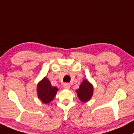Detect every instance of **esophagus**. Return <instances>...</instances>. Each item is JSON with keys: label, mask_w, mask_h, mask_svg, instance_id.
<instances>
[{"label": "esophagus", "mask_w": 134, "mask_h": 134, "mask_svg": "<svg viewBox=\"0 0 134 134\" xmlns=\"http://www.w3.org/2000/svg\"><path fill=\"white\" fill-rule=\"evenodd\" d=\"M63 88L65 89H69L70 88V84L69 83H64L63 84Z\"/></svg>", "instance_id": "1"}]
</instances>
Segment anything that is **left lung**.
Returning <instances> with one entry per match:
<instances>
[{
  "label": "left lung",
  "instance_id": "obj_1",
  "mask_svg": "<svg viewBox=\"0 0 134 134\" xmlns=\"http://www.w3.org/2000/svg\"><path fill=\"white\" fill-rule=\"evenodd\" d=\"M76 93L80 101L86 102L90 99L93 94V86L86 80H83L79 90H76Z\"/></svg>",
  "mask_w": 134,
  "mask_h": 134
}]
</instances>
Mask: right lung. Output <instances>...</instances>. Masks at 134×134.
Instances as JSON below:
<instances>
[{
	"label": "right lung",
	"instance_id": "1",
	"mask_svg": "<svg viewBox=\"0 0 134 134\" xmlns=\"http://www.w3.org/2000/svg\"><path fill=\"white\" fill-rule=\"evenodd\" d=\"M58 88L53 87L47 78H44L37 85L38 97L44 103H48L54 98Z\"/></svg>",
	"mask_w": 134,
	"mask_h": 134
}]
</instances>
